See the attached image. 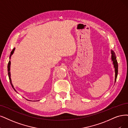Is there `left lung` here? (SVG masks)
Masks as SVG:
<instances>
[{
	"label": "left lung",
	"mask_w": 128,
	"mask_h": 128,
	"mask_svg": "<svg viewBox=\"0 0 128 128\" xmlns=\"http://www.w3.org/2000/svg\"><path fill=\"white\" fill-rule=\"evenodd\" d=\"M111 60L113 62V67L114 68V72H115V79H114V83L116 82V80L118 76V65L116 60V58L114 52L112 50H111Z\"/></svg>",
	"instance_id": "1"
}]
</instances>
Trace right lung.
Here are the masks:
<instances>
[{"label": "right lung", "mask_w": 128, "mask_h": 128, "mask_svg": "<svg viewBox=\"0 0 128 128\" xmlns=\"http://www.w3.org/2000/svg\"><path fill=\"white\" fill-rule=\"evenodd\" d=\"M15 48H14V49L12 50L11 52L10 55V57H9V59H10V58H11V56H12V55L14 54V51H15ZM10 64H11L10 60H9V62H8V66H7V68H8V76H9V81H10V84H11V86H12V88L14 90H15V92H16L17 93H18V92H17V91L15 90V88H14V86L12 85V80H11V78H10V77H11V76H10ZM29 101H30V100H29Z\"/></svg>", "instance_id": "1"}]
</instances>
